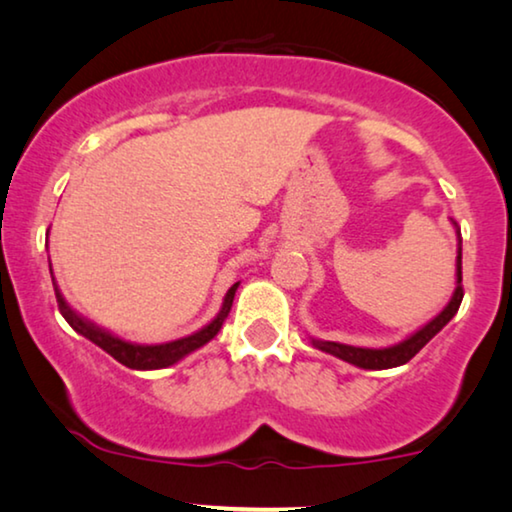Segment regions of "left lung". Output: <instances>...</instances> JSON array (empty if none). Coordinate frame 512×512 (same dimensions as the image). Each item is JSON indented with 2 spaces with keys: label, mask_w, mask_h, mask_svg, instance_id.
Here are the masks:
<instances>
[{
  "label": "left lung",
  "mask_w": 512,
  "mask_h": 512,
  "mask_svg": "<svg viewBox=\"0 0 512 512\" xmlns=\"http://www.w3.org/2000/svg\"><path fill=\"white\" fill-rule=\"evenodd\" d=\"M456 229V241H459V248H456V288L454 295L449 299L445 309H442L433 320H428L424 327H419L417 332H412L410 337H405L403 342L386 346V349H365V346H349L339 342H323V339H313L311 344L316 346L318 351L330 353L344 363H351L356 367H363V370H391V367H400L417 356V353L424 349V346L431 342V339L438 335V332L445 327L449 320L456 316L459 311L461 299H463V288H461V231L459 224L452 222Z\"/></svg>",
  "instance_id": "8db88e82"
}]
</instances>
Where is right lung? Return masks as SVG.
<instances>
[{"mask_svg":"<svg viewBox=\"0 0 512 512\" xmlns=\"http://www.w3.org/2000/svg\"><path fill=\"white\" fill-rule=\"evenodd\" d=\"M51 278H53V271H51ZM53 290H56L58 309H60V313H63V318L67 320V323L72 325L74 332H79L81 337L91 339L95 346H100L102 351H107L114 360H119L121 365L131 367V370H161V367L175 365L177 360L187 358L189 353H194L196 349H201V346H206L210 339H213L217 332H220L224 318L229 316L231 304H234V295L238 290V283H234L227 290L220 313H217V316L210 320L208 325H203L201 330L194 332V335H187V337L175 339V342H166V344H133V342H126V339L112 335V332L102 330V327L91 323L88 318L79 316V313L65 302L63 292L58 290L56 283H53Z\"/></svg>","mask_w":512,"mask_h":512,"instance_id":"right-lung-1","label":"right lung"}]
</instances>
